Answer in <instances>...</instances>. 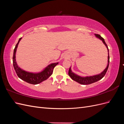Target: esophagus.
<instances>
[{"instance_id":"1","label":"esophagus","mask_w":124,"mask_h":124,"mask_svg":"<svg viewBox=\"0 0 124 124\" xmlns=\"http://www.w3.org/2000/svg\"><path fill=\"white\" fill-rule=\"evenodd\" d=\"M67 57V56H66V55H64V56L63 57V58H66Z\"/></svg>"}]
</instances>
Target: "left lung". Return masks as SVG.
I'll list each match as a JSON object with an SVG mask.
<instances>
[{
  "label": "left lung",
  "instance_id": "8db88e82",
  "mask_svg": "<svg viewBox=\"0 0 124 124\" xmlns=\"http://www.w3.org/2000/svg\"><path fill=\"white\" fill-rule=\"evenodd\" d=\"M95 36L98 38V39H99L100 40H101V41H102V42L103 43V44L106 46L107 50H108V65L107 66V67L102 72L98 74H96V75H94V76H87V77H81L78 75L74 73V72H73L72 70H71V67H70L69 70V72H68V74L69 76L70 77V78H72V79L75 81H76L78 83H80L81 84H83V85H88V84H91L92 83H95L96 82L98 81L99 80H101L106 74L107 71L108 70V65H109V59H110V57H109V53H108V47L107 46V45L105 42L104 39L101 37V36L100 35L98 34H95Z\"/></svg>",
  "mask_w": 124,
  "mask_h": 124
}]
</instances>
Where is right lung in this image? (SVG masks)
<instances>
[{
  "label": "right lung",
  "instance_id": "right-lung-1",
  "mask_svg": "<svg viewBox=\"0 0 124 124\" xmlns=\"http://www.w3.org/2000/svg\"><path fill=\"white\" fill-rule=\"evenodd\" d=\"M22 39L20 38L16 45L15 47L13 55V65L15 71L17 75V76L21 80H23L29 84H38L41 82L47 80L53 73L54 67L57 65L58 62H54L50 63L44 68L43 70L39 72H30L21 69L18 66L16 61V52L18 46V43Z\"/></svg>",
  "mask_w": 124,
  "mask_h": 124
}]
</instances>
